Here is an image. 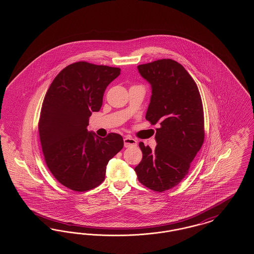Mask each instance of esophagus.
Here are the masks:
<instances>
[{"instance_id": "esophagus-1", "label": "esophagus", "mask_w": 254, "mask_h": 254, "mask_svg": "<svg viewBox=\"0 0 254 254\" xmlns=\"http://www.w3.org/2000/svg\"><path fill=\"white\" fill-rule=\"evenodd\" d=\"M124 145L125 147H130V146H136L137 145V141L130 137H126L124 139Z\"/></svg>"}]
</instances>
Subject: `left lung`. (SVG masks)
I'll use <instances>...</instances> for the list:
<instances>
[{
    "instance_id": "obj_1",
    "label": "left lung",
    "mask_w": 254,
    "mask_h": 254,
    "mask_svg": "<svg viewBox=\"0 0 254 254\" xmlns=\"http://www.w3.org/2000/svg\"><path fill=\"white\" fill-rule=\"evenodd\" d=\"M137 68L151 86L145 119L160 127L154 150L139 144L143 158L134 170L141 184L162 192L183 180L204 143L203 105L193 79L179 63L163 59Z\"/></svg>"
}]
</instances>
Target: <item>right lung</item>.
I'll return each mask as SVG.
<instances>
[{
    "mask_svg": "<svg viewBox=\"0 0 254 254\" xmlns=\"http://www.w3.org/2000/svg\"><path fill=\"white\" fill-rule=\"evenodd\" d=\"M120 73L118 67L74 63L55 77L44 99L39 133L45 161L53 176L74 191L104 181L109 160L124 146L117 133L101 138L87 130L91 113L100 110L107 86Z\"/></svg>",
    "mask_w": 254,
    "mask_h": 254,
    "instance_id": "1",
    "label": "right lung"
}]
</instances>
